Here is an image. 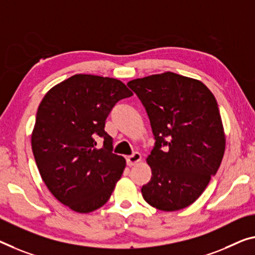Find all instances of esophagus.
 <instances>
[{"instance_id": "34e87169", "label": "esophagus", "mask_w": 255, "mask_h": 255, "mask_svg": "<svg viewBox=\"0 0 255 255\" xmlns=\"http://www.w3.org/2000/svg\"><path fill=\"white\" fill-rule=\"evenodd\" d=\"M140 160H141L140 152H134V154H132L131 156H128V157H127V163H128V166L135 165V164L139 163Z\"/></svg>"}]
</instances>
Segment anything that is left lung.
<instances>
[{
    "instance_id": "left-lung-1",
    "label": "left lung",
    "mask_w": 255,
    "mask_h": 255,
    "mask_svg": "<svg viewBox=\"0 0 255 255\" xmlns=\"http://www.w3.org/2000/svg\"><path fill=\"white\" fill-rule=\"evenodd\" d=\"M128 85L146 108L156 140L147 157L151 178L141 188L143 199L166 212L185 209L203 194L225 154L215 97L203 82L172 72Z\"/></svg>"
}]
</instances>
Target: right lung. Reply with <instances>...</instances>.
Returning a JSON list of instances; mask_svg holds the SVG:
<instances>
[{
  "mask_svg": "<svg viewBox=\"0 0 255 255\" xmlns=\"http://www.w3.org/2000/svg\"><path fill=\"white\" fill-rule=\"evenodd\" d=\"M133 93L122 81L76 74L51 88L38 106L32 150L42 180L61 204L77 213L100 209L127 165L112 152L105 121ZM97 135L104 146L96 147Z\"/></svg>",
  "mask_w": 255,
  "mask_h": 255,
  "instance_id": "obj_1",
  "label": "right lung"
}]
</instances>
